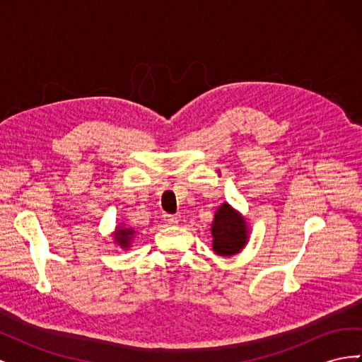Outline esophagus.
<instances>
[{"label": "esophagus", "mask_w": 362, "mask_h": 362, "mask_svg": "<svg viewBox=\"0 0 362 362\" xmlns=\"http://www.w3.org/2000/svg\"><path fill=\"white\" fill-rule=\"evenodd\" d=\"M163 221L168 222V223H177L178 222V216H173V214H163Z\"/></svg>", "instance_id": "obj_1"}]
</instances>
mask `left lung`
<instances>
[{
	"mask_svg": "<svg viewBox=\"0 0 362 362\" xmlns=\"http://www.w3.org/2000/svg\"><path fill=\"white\" fill-rule=\"evenodd\" d=\"M246 217L233 205L223 202L214 213L211 223L213 250L221 257H233L242 252L249 242Z\"/></svg>",
	"mask_w": 362,
	"mask_h": 362,
	"instance_id": "left-lung-1",
	"label": "left lung"
}]
</instances>
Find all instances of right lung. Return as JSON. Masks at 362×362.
<instances>
[{
  "instance_id": "obj_1",
  "label": "right lung",
  "mask_w": 362,
  "mask_h": 362,
  "mask_svg": "<svg viewBox=\"0 0 362 362\" xmlns=\"http://www.w3.org/2000/svg\"><path fill=\"white\" fill-rule=\"evenodd\" d=\"M136 229H133L131 226H128L127 223H119L115 231L112 234L113 237V243L116 246H119L120 249L128 250L131 247V243H133V240L136 237Z\"/></svg>"
}]
</instances>
